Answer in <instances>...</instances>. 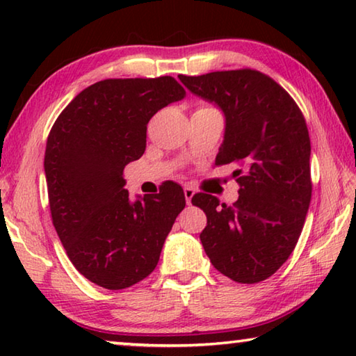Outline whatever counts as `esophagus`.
<instances>
[{
	"label": "esophagus",
	"instance_id": "34e87169",
	"mask_svg": "<svg viewBox=\"0 0 356 356\" xmlns=\"http://www.w3.org/2000/svg\"><path fill=\"white\" fill-rule=\"evenodd\" d=\"M184 195H185V201H186V204H191V197H193V195H195V190L191 188V186H185L184 188Z\"/></svg>",
	"mask_w": 356,
	"mask_h": 356
}]
</instances>
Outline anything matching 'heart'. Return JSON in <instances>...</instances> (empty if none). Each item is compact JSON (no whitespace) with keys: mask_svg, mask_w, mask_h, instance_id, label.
<instances>
[{"mask_svg":"<svg viewBox=\"0 0 356 356\" xmlns=\"http://www.w3.org/2000/svg\"><path fill=\"white\" fill-rule=\"evenodd\" d=\"M197 108H212V106H207V105H201V106H197Z\"/></svg>","mask_w":356,"mask_h":356,"instance_id":"heart-1","label":"heart"}]
</instances>
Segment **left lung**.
<instances>
[{
  "label": "left lung",
  "mask_w": 356,
  "mask_h": 356,
  "mask_svg": "<svg viewBox=\"0 0 356 356\" xmlns=\"http://www.w3.org/2000/svg\"><path fill=\"white\" fill-rule=\"evenodd\" d=\"M179 80L225 113V141L215 165H236L240 185L232 206L206 193L191 197L207 215L202 246L220 273L256 284L292 254L308 213L312 180L305 116L284 88L254 69Z\"/></svg>",
  "instance_id": "left-lung-1"
}]
</instances>
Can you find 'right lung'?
Returning <instances> with one entry per match:
<instances>
[{"label": "right lung", "mask_w": 356, "mask_h": 356, "mask_svg": "<svg viewBox=\"0 0 356 356\" xmlns=\"http://www.w3.org/2000/svg\"><path fill=\"white\" fill-rule=\"evenodd\" d=\"M172 76L108 78L64 108L45 149L51 221L70 262L94 284L120 291L154 272L185 207L182 186L130 202L124 168L146 150L147 122L184 99Z\"/></svg>", "instance_id": "add662e5"}]
</instances>
